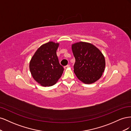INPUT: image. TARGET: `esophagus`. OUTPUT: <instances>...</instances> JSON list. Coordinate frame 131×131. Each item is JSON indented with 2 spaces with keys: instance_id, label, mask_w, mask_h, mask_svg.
Masks as SVG:
<instances>
[{
  "instance_id": "1",
  "label": "esophagus",
  "mask_w": 131,
  "mask_h": 131,
  "mask_svg": "<svg viewBox=\"0 0 131 131\" xmlns=\"http://www.w3.org/2000/svg\"><path fill=\"white\" fill-rule=\"evenodd\" d=\"M70 67V66L69 65H67V66H64V68L65 69H68V68H69Z\"/></svg>"
}]
</instances>
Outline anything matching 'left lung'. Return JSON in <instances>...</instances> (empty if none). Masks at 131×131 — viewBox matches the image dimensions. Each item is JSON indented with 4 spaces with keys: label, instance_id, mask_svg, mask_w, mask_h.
Instances as JSON below:
<instances>
[{
    "label": "left lung",
    "instance_id": "1",
    "mask_svg": "<svg viewBox=\"0 0 131 131\" xmlns=\"http://www.w3.org/2000/svg\"><path fill=\"white\" fill-rule=\"evenodd\" d=\"M72 51L75 58L74 72L82 82L91 84L99 80L104 72L105 61L103 54L92 43H73Z\"/></svg>",
    "mask_w": 131,
    "mask_h": 131
}]
</instances>
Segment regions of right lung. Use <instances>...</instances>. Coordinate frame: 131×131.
<instances>
[{
  "instance_id": "right-lung-1",
  "label": "right lung",
  "mask_w": 131,
  "mask_h": 131,
  "mask_svg": "<svg viewBox=\"0 0 131 131\" xmlns=\"http://www.w3.org/2000/svg\"><path fill=\"white\" fill-rule=\"evenodd\" d=\"M58 43L50 41L42 45L34 54L29 69L34 80L41 86L54 85L63 74L64 68L58 61L56 51Z\"/></svg>"
}]
</instances>
